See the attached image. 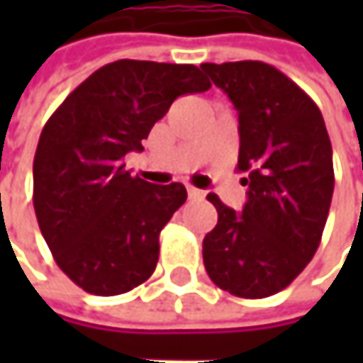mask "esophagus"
Here are the masks:
<instances>
[{
  "label": "esophagus",
  "instance_id": "esophagus-1",
  "mask_svg": "<svg viewBox=\"0 0 363 363\" xmlns=\"http://www.w3.org/2000/svg\"><path fill=\"white\" fill-rule=\"evenodd\" d=\"M186 195H189V199H201L203 197V191H199L195 186H186Z\"/></svg>",
  "mask_w": 363,
  "mask_h": 363
}]
</instances>
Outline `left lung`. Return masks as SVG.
Wrapping results in <instances>:
<instances>
[{
  "label": "left lung",
  "instance_id": "left-lung-1",
  "mask_svg": "<svg viewBox=\"0 0 363 363\" xmlns=\"http://www.w3.org/2000/svg\"><path fill=\"white\" fill-rule=\"evenodd\" d=\"M201 69L238 109V170L248 174L242 212L208 195L218 223L203 238V264L220 290L264 298L290 286L322 242L334 191L330 136L318 105L275 67Z\"/></svg>",
  "mask_w": 363,
  "mask_h": 363
}]
</instances>
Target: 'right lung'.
Instances as JSON below:
<instances>
[{
  "mask_svg": "<svg viewBox=\"0 0 363 363\" xmlns=\"http://www.w3.org/2000/svg\"><path fill=\"white\" fill-rule=\"evenodd\" d=\"M212 84L195 65L115 60L79 84L45 121L33 160V206L56 264L90 294L115 296L151 277L160 233L186 199L181 182L130 177L157 119Z\"/></svg>",
  "mask_w": 363,
  "mask_h": 363,
  "instance_id": "add662e5",
  "label": "right lung"
}]
</instances>
